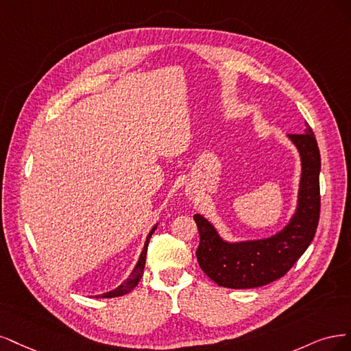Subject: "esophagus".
<instances>
[{
    "mask_svg": "<svg viewBox=\"0 0 351 351\" xmlns=\"http://www.w3.org/2000/svg\"><path fill=\"white\" fill-rule=\"evenodd\" d=\"M188 195H189V198H192V197H194V195H192V192H189V194H188Z\"/></svg>",
    "mask_w": 351,
    "mask_h": 351,
    "instance_id": "esophagus-1",
    "label": "esophagus"
}]
</instances>
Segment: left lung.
I'll use <instances>...</instances> for the list:
<instances>
[{
	"instance_id": "8db88e82",
	"label": "left lung",
	"mask_w": 351,
	"mask_h": 351,
	"mask_svg": "<svg viewBox=\"0 0 351 351\" xmlns=\"http://www.w3.org/2000/svg\"><path fill=\"white\" fill-rule=\"evenodd\" d=\"M287 137L299 152L302 173L296 210L280 232L264 239L229 242L204 216H194L199 232L198 264L219 286L254 289L269 285L285 276L313 241L321 208L318 143L308 122L303 134Z\"/></svg>"
}]
</instances>
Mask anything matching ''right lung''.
Listing matches in <instances>:
<instances>
[{"mask_svg": "<svg viewBox=\"0 0 351 351\" xmlns=\"http://www.w3.org/2000/svg\"><path fill=\"white\" fill-rule=\"evenodd\" d=\"M157 224H159V223H156V224L153 226V228H152L150 233L147 234V239H145V242H144L143 252H141V255H140V258H138L137 264H135V267H134V269H132V273L128 276V278H127L125 281H122L117 289L110 290V291H106V293H101V295H97V296H95V298H118V296H123V295H127V293H130L131 290H134V287L138 285V281H140L141 277H143L144 267H145L147 246H149L152 234H153L154 230L157 229Z\"/></svg>", "mask_w": 351, "mask_h": 351, "instance_id": "1", "label": "right lung"}]
</instances>
